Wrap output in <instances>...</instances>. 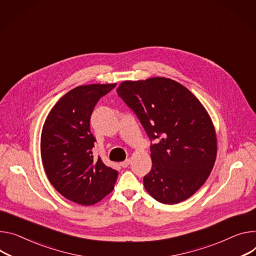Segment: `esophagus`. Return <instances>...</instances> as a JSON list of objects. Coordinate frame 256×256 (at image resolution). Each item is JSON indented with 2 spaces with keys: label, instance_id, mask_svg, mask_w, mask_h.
Here are the masks:
<instances>
[{
  "label": "esophagus",
  "instance_id": "34e87169",
  "mask_svg": "<svg viewBox=\"0 0 256 256\" xmlns=\"http://www.w3.org/2000/svg\"><path fill=\"white\" fill-rule=\"evenodd\" d=\"M130 159H126L124 161H122V162H120V166L122 168H128V166H130Z\"/></svg>",
  "mask_w": 256,
  "mask_h": 256
}]
</instances>
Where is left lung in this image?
Returning <instances> with one entry per match:
<instances>
[{"mask_svg":"<svg viewBox=\"0 0 256 256\" xmlns=\"http://www.w3.org/2000/svg\"><path fill=\"white\" fill-rule=\"evenodd\" d=\"M118 94L151 141L152 168L144 176L147 192L164 204L191 197L216 158V132L202 104L187 88L164 78L124 82Z\"/></svg>","mask_w":256,"mask_h":256,"instance_id":"8db88e82","label":"left lung"}]
</instances>
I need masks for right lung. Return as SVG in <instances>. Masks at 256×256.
I'll return each instance as SVG.
<instances>
[{"label": "right lung", "mask_w": 256, "mask_h": 256, "mask_svg": "<svg viewBox=\"0 0 256 256\" xmlns=\"http://www.w3.org/2000/svg\"><path fill=\"white\" fill-rule=\"evenodd\" d=\"M113 84L80 86L69 90L53 107L44 122L40 154L53 187L66 199L92 205L109 194L118 172L92 156L96 138L90 120L98 101Z\"/></svg>", "instance_id": "obj_1"}]
</instances>
